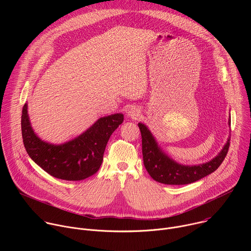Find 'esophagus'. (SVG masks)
<instances>
[{"label": "esophagus", "mask_w": 251, "mask_h": 251, "mask_svg": "<svg viewBox=\"0 0 251 251\" xmlns=\"http://www.w3.org/2000/svg\"><path fill=\"white\" fill-rule=\"evenodd\" d=\"M128 115L132 118H136L140 115V110L137 107H131V108L128 110Z\"/></svg>", "instance_id": "esophagus-1"}]
</instances>
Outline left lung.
Segmentation results:
<instances>
[{"label": "left lung", "mask_w": 251, "mask_h": 251, "mask_svg": "<svg viewBox=\"0 0 251 251\" xmlns=\"http://www.w3.org/2000/svg\"><path fill=\"white\" fill-rule=\"evenodd\" d=\"M230 125V120H229ZM142 136V153L144 166L155 181L166 185H187L201 180L216 171L224 162L230 142L229 140L219 154L210 162L199 166H183L174 162L159 148L151 132L144 124H138Z\"/></svg>", "instance_id": "8db88e82"}]
</instances>
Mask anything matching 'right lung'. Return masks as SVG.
<instances>
[{
    "label": "right lung",
    "instance_id": "obj_1",
    "mask_svg": "<svg viewBox=\"0 0 251 251\" xmlns=\"http://www.w3.org/2000/svg\"><path fill=\"white\" fill-rule=\"evenodd\" d=\"M123 119L122 114L100 118L79 137L56 146L43 142L33 133L25 103L21 121L24 145L32 161L50 176L65 181H80L99 170L107 142Z\"/></svg>",
    "mask_w": 251,
    "mask_h": 251
}]
</instances>
